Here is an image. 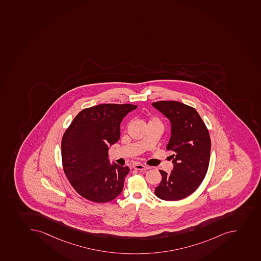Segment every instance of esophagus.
Returning <instances> with one entry per match:
<instances>
[{
    "label": "esophagus",
    "mask_w": 261,
    "mask_h": 261,
    "mask_svg": "<svg viewBox=\"0 0 261 261\" xmlns=\"http://www.w3.org/2000/svg\"><path fill=\"white\" fill-rule=\"evenodd\" d=\"M133 168L135 169H137V170H147L150 168V167L148 166L143 165V164H140V163H137V164H135L133 166Z\"/></svg>",
    "instance_id": "1"
}]
</instances>
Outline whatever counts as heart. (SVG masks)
<instances>
[{
	"instance_id": "heart-1",
	"label": "heart",
	"mask_w": 261,
	"mask_h": 261,
	"mask_svg": "<svg viewBox=\"0 0 261 261\" xmlns=\"http://www.w3.org/2000/svg\"><path fill=\"white\" fill-rule=\"evenodd\" d=\"M150 122H159V120H156V119H153V120H151Z\"/></svg>"
}]
</instances>
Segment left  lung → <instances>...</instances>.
<instances>
[{
	"label": "left lung",
	"mask_w": 261,
	"mask_h": 261,
	"mask_svg": "<svg viewBox=\"0 0 261 261\" xmlns=\"http://www.w3.org/2000/svg\"><path fill=\"white\" fill-rule=\"evenodd\" d=\"M152 106L170 121L167 149L173 151V170L169 174L159 170L163 178L155 195L163 200H182L197 190L206 174L211 155L209 132L194 108L176 101H159Z\"/></svg>",
	"instance_id": "left-lung-1"
}]
</instances>
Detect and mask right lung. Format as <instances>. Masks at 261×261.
<instances>
[{
	"label": "right lung",
	"instance_id": "1",
	"mask_svg": "<svg viewBox=\"0 0 261 261\" xmlns=\"http://www.w3.org/2000/svg\"><path fill=\"white\" fill-rule=\"evenodd\" d=\"M133 105H98L82 110L61 141L64 172L76 192L94 202H108L120 195L125 166L110 163L109 147L120 137V124Z\"/></svg>",
	"mask_w": 261,
	"mask_h": 261
}]
</instances>
